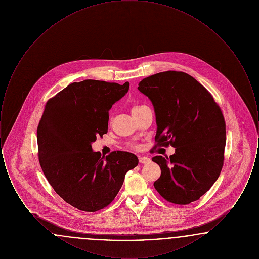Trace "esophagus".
Wrapping results in <instances>:
<instances>
[{
	"mask_svg": "<svg viewBox=\"0 0 259 259\" xmlns=\"http://www.w3.org/2000/svg\"><path fill=\"white\" fill-rule=\"evenodd\" d=\"M139 161H140V163H142V164H148V163L150 162V159H149L148 157H140Z\"/></svg>",
	"mask_w": 259,
	"mask_h": 259,
	"instance_id": "obj_1",
	"label": "esophagus"
}]
</instances>
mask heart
<instances>
[{"label": "heart", "mask_w": 259, "mask_h": 259, "mask_svg": "<svg viewBox=\"0 0 259 259\" xmlns=\"http://www.w3.org/2000/svg\"><path fill=\"white\" fill-rule=\"evenodd\" d=\"M145 108H147V107L144 106V105H135V106H133V108H132V113L136 112V111H141V110H143V109H145ZM131 147H134V146H131Z\"/></svg>", "instance_id": "obj_1"}]
</instances>
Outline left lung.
<instances>
[{"label": "left lung", "mask_w": 259, "mask_h": 259, "mask_svg": "<svg viewBox=\"0 0 259 259\" xmlns=\"http://www.w3.org/2000/svg\"><path fill=\"white\" fill-rule=\"evenodd\" d=\"M156 117L155 147L176 148L168 157L154 156L161 169L154 187L162 197L187 205L204 195L222 172L225 121L209 91L191 75L167 71L140 81Z\"/></svg>", "instance_id": "obj_1"}]
</instances>
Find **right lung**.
<instances>
[{
	"label": "right lung",
	"mask_w": 259,
	"mask_h": 259,
	"mask_svg": "<svg viewBox=\"0 0 259 259\" xmlns=\"http://www.w3.org/2000/svg\"><path fill=\"white\" fill-rule=\"evenodd\" d=\"M129 90V82L85 79L50 98L37 126L38 160L50 185L77 209L94 212L109 206L139 160L127 151L108 156L92 150L108 132L109 111Z\"/></svg>",
	"instance_id": "right-lung-1"
}]
</instances>
